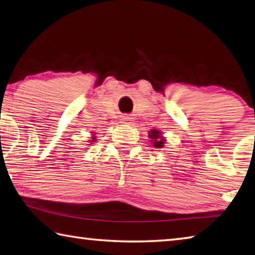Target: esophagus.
Returning a JSON list of instances; mask_svg holds the SVG:
<instances>
[{
	"label": "esophagus",
	"instance_id": "34e87169",
	"mask_svg": "<svg viewBox=\"0 0 255 255\" xmlns=\"http://www.w3.org/2000/svg\"><path fill=\"white\" fill-rule=\"evenodd\" d=\"M122 122H123V124H127V125H130V124H131V123H130V122H131V118H130V117H129V116H124Z\"/></svg>",
	"mask_w": 255,
	"mask_h": 255
}]
</instances>
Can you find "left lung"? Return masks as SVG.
I'll return each mask as SVG.
<instances>
[{"instance_id": "8db88e82", "label": "left lung", "mask_w": 255, "mask_h": 255, "mask_svg": "<svg viewBox=\"0 0 255 255\" xmlns=\"http://www.w3.org/2000/svg\"><path fill=\"white\" fill-rule=\"evenodd\" d=\"M148 137L151 139L150 141L154 143V147H156V148L164 147L165 138L161 136V132L159 130H157V129H152V130L149 131V135H148Z\"/></svg>"}]
</instances>
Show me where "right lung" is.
I'll return each mask as SVG.
<instances>
[{"label":"right lung","instance_id":"1","mask_svg":"<svg viewBox=\"0 0 255 255\" xmlns=\"http://www.w3.org/2000/svg\"><path fill=\"white\" fill-rule=\"evenodd\" d=\"M90 141H91V142H95V141H96V136H92V137H91V140H90Z\"/></svg>","mask_w":255,"mask_h":255}]
</instances>
